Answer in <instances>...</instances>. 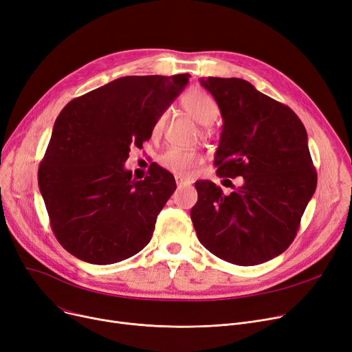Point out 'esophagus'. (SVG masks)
Here are the masks:
<instances>
[{
	"mask_svg": "<svg viewBox=\"0 0 352 352\" xmlns=\"http://www.w3.org/2000/svg\"><path fill=\"white\" fill-rule=\"evenodd\" d=\"M175 182H177V187H178V188H179V187H186V186H188V182H187L186 179L179 178V177H175Z\"/></svg>",
	"mask_w": 352,
	"mask_h": 352,
	"instance_id": "34e87169",
	"label": "esophagus"
}]
</instances>
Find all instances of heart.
Returning a JSON list of instances; mask_svg holds the SVG:
<instances>
[{
	"instance_id": "heart-1",
	"label": "heart",
	"mask_w": 352,
	"mask_h": 352,
	"mask_svg": "<svg viewBox=\"0 0 352 352\" xmlns=\"http://www.w3.org/2000/svg\"><path fill=\"white\" fill-rule=\"evenodd\" d=\"M181 107L184 111L199 125L208 126L211 125L218 117V105L208 96L206 91L199 88L188 89L186 94L181 97ZM166 121H168V114L161 113L154 125H153V137L160 138L165 131ZM201 162V157L194 150H181V148H168L158 157V164L164 170L173 173L179 178H188L191 177L197 166Z\"/></svg>"
}]
</instances>
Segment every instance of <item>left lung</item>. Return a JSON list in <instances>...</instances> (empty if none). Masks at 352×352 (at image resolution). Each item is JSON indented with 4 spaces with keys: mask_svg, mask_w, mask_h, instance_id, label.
Segmentation results:
<instances>
[{
    "mask_svg": "<svg viewBox=\"0 0 352 352\" xmlns=\"http://www.w3.org/2000/svg\"><path fill=\"white\" fill-rule=\"evenodd\" d=\"M217 101L223 133L218 177H243L230 195L197 181L191 219L199 243L221 260L256 265L294 241L317 188L305 126L294 111L241 78H201Z\"/></svg>",
    "mask_w": 352,
    "mask_h": 352,
    "instance_id": "left-lung-1",
    "label": "left lung"
}]
</instances>
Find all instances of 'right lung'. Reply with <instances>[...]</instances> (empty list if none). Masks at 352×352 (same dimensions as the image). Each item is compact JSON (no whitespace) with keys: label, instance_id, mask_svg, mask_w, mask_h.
I'll use <instances>...</instances> for the list:
<instances>
[{"label":"right lung","instance_id":"obj_1","mask_svg":"<svg viewBox=\"0 0 352 352\" xmlns=\"http://www.w3.org/2000/svg\"><path fill=\"white\" fill-rule=\"evenodd\" d=\"M190 77H121L63 108L40 164L38 186L52 232L74 256L108 265L150 243L175 179L154 165L137 181L124 162L133 146L151 138L157 117Z\"/></svg>","mask_w":352,"mask_h":352}]
</instances>
